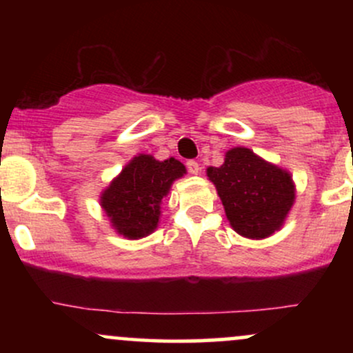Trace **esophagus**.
Instances as JSON below:
<instances>
[{
    "label": "esophagus",
    "mask_w": 353,
    "mask_h": 353,
    "mask_svg": "<svg viewBox=\"0 0 353 353\" xmlns=\"http://www.w3.org/2000/svg\"><path fill=\"white\" fill-rule=\"evenodd\" d=\"M188 171L190 174H199V171H201L199 164H197L196 161H188Z\"/></svg>",
    "instance_id": "1"
}]
</instances>
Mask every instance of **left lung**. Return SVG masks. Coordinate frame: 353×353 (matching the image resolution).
Here are the masks:
<instances>
[{"label": "left lung", "instance_id": "1", "mask_svg": "<svg viewBox=\"0 0 353 353\" xmlns=\"http://www.w3.org/2000/svg\"><path fill=\"white\" fill-rule=\"evenodd\" d=\"M230 225L241 236L265 239L282 228L295 201L292 176L247 148L225 152L221 168H209Z\"/></svg>", "mask_w": 353, "mask_h": 353}]
</instances>
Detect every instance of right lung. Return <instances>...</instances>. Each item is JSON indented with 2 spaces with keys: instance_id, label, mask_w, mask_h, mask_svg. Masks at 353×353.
Listing matches in <instances>:
<instances>
[{
  "instance_id": "1",
  "label": "right lung",
  "mask_w": 353,
  "mask_h": 353,
  "mask_svg": "<svg viewBox=\"0 0 353 353\" xmlns=\"http://www.w3.org/2000/svg\"><path fill=\"white\" fill-rule=\"evenodd\" d=\"M184 174V164L174 157L156 161L149 154H139L103 190L101 208L121 236H149L159 224L161 204L172 182Z\"/></svg>"
}]
</instances>
